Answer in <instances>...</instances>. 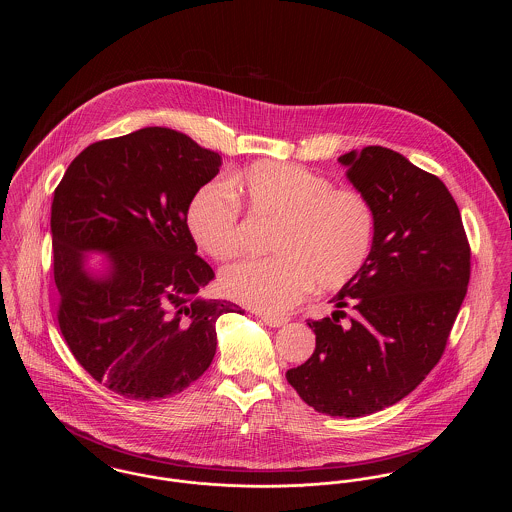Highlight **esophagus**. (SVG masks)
Segmentation results:
<instances>
[{"label":"esophagus","instance_id":"34e87169","mask_svg":"<svg viewBox=\"0 0 512 512\" xmlns=\"http://www.w3.org/2000/svg\"><path fill=\"white\" fill-rule=\"evenodd\" d=\"M261 317V320L267 324V326H270V328H280V326H284L286 322H288V318L284 317H274V315H259Z\"/></svg>","mask_w":512,"mask_h":512}]
</instances>
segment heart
<instances>
[{
	"instance_id": "obj_1",
	"label": "heart",
	"mask_w": 512,
	"mask_h": 512,
	"mask_svg": "<svg viewBox=\"0 0 512 512\" xmlns=\"http://www.w3.org/2000/svg\"><path fill=\"white\" fill-rule=\"evenodd\" d=\"M251 207L282 219L268 259L224 268L226 295L261 313L280 315L317 286L343 288L365 267L376 240V211L365 194L293 163L261 161L232 176ZM188 230L203 251L230 259L240 251V199L228 180L203 184L190 199Z\"/></svg>"
}]
</instances>
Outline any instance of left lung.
Instances as JSON below:
<instances>
[{
    "mask_svg": "<svg viewBox=\"0 0 512 512\" xmlns=\"http://www.w3.org/2000/svg\"><path fill=\"white\" fill-rule=\"evenodd\" d=\"M345 176L376 211L365 267L307 322L317 336L307 363L286 372L299 397L330 416H365L395 405L438 365L470 278L461 211L438 176L388 147L341 155ZM356 313L343 327V306Z\"/></svg>",
    "mask_w": 512,
    "mask_h": 512,
    "instance_id": "1",
    "label": "left lung"
}]
</instances>
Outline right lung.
Segmentation results:
<instances>
[{
  "mask_svg": "<svg viewBox=\"0 0 512 512\" xmlns=\"http://www.w3.org/2000/svg\"><path fill=\"white\" fill-rule=\"evenodd\" d=\"M220 165L190 136L147 126L86 147L53 194L61 334L82 368L126 399L186 390L213 363L220 315H244L201 295L215 272L186 224ZM94 252L108 259L101 271L85 267Z\"/></svg>",
  "mask_w": 512,
  "mask_h": 512,
  "instance_id": "obj_1",
  "label": "right lung"
}]
</instances>
